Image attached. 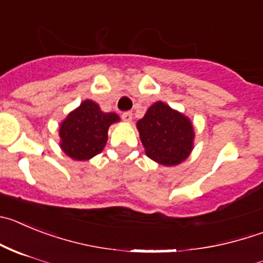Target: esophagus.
<instances>
[{
	"mask_svg": "<svg viewBox=\"0 0 263 263\" xmlns=\"http://www.w3.org/2000/svg\"><path fill=\"white\" fill-rule=\"evenodd\" d=\"M122 120L126 122H132V120H133V113L132 112H124L122 113Z\"/></svg>",
	"mask_w": 263,
	"mask_h": 263,
	"instance_id": "34e87169",
	"label": "esophagus"
}]
</instances>
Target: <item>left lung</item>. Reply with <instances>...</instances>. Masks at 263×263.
<instances>
[{
    "label": "left lung",
    "mask_w": 263,
    "mask_h": 263,
    "mask_svg": "<svg viewBox=\"0 0 263 263\" xmlns=\"http://www.w3.org/2000/svg\"><path fill=\"white\" fill-rule=\"evenodd\" d=\"M137 129L144 153L158 164H181L194 148L196 132L192 120L160 100L138 120Z\"/></svg>",
    "instance_id": "obj_1"
}]
</instances>
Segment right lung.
I'll list each match as a JSON object with an SVG mask.
<instances>
[{"instance_id": "1", "label": "right lung", "mask_w": 263, "mask_h": 263, "mask_svg": "<svg viewBox=\"0 0 263 263\" xmlns=\"http://www.w3.org/2000/svg\"><path fill=\"white\" fill-rule=\"evenodd\" d=\"M120 122L115 112H103L86 99L60 124V147L74 160H90L104 150L110 125Z\"/></svg>"}]
</instances>
